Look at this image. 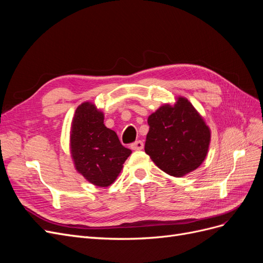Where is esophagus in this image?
I'll list each match as a JSON object with an SVG mask.
<instances>
[{
  "label": "esophagus",
  "mask_w": 263,
  "mask_h": 263,
  "mask_svg": "<svg viewBox=\"0 0 263 263\" xmlns=\"http://www.w3.org/2000/svg\"><path fill=\"white\" fill-rule=\"evenodd\" d=\"M130 148L133 150H141V149H144V142H142L141 140L135 141V142H133V144L130 145Z\"/></svg>",
  "instance_id": "esophagus-1"
}]
</instances>
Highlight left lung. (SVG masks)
<instances>
[{
    "label": "left lung",
    "instance_id": "obj_1",
    "mask_svg": "<svg viewBox=\"0 0 263 263\" xmlns=\"http://www.w3.org/2000/svg\"><path fill=\"white\" fill-rule=\"evenodd\" d=\"M148 125L146 154L169 176L184 177L205 160L211 129L187 99L161 105L149 115Z\"/></svg>",
    "mask_w": 263,
    "mask_h": 263
}]
</instances>
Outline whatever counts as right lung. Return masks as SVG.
Returning a JSON list of instances; mask_svg holds the SVG:
<instances>
[{"label": "right lung", "instance_id": "add662e5", "mask_svg": "<svg viewBox=\"0 0 263 263\" xmlns=\"http://www.w3.org/2000/svg\"><path fill=\"white\" fill-rule=\"evenodd\" d=\"M70 151L76 170L100 187L112 184L132 154L121 144L116 133L104 125V114L91 102H84L76 109Z\"/></svg>", "mask_w": 263, "mask_h": 263}]
</instances>
